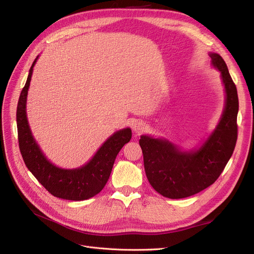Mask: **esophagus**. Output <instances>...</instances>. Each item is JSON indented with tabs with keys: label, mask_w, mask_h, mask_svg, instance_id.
<instances>
[{
	"label": "esophagus",
	"mask_w": 254,
	"mask_h": 254,
	"mask_svg": "<svg viewBox=\"0 0 254 254\" xmlns=\"http://www.w3.org/2000/svg\"><path fill=\"white\" fill-rule=\"evenodd\" d=\"M132 129H133V131L135 133L139 134V133L144 131V130L146 129V126H145L144 123H142V122H135L134 124L132 125Z\"/></svg>",
	"instance_id": "esophagus-1"
}]
</instances>
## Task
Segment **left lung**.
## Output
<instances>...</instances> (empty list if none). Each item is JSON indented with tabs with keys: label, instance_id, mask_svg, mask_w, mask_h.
Instances as JSON below:
<instances>
[{
	"label": "left lung",
	"instance_id": "1",
	"mask_svg": "<svg viewBox=\"0 0 254 254\" xmlns=\"http://www.w3.org/2000/svg\"><path fill=\"white\" fill-rule=\"evenodd\" d=\"M226 90V105L220 122L199 149L182 151L166 140L142 135L140 146L144 167L151 187L171 199L193 196L218 179L231 158L237 140L238 96L235 83L220 55L211 53Z\"/></svg>",
	"mask_w": 254,
	"mask_h": 254
}]
</instances>
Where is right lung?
Returning <instances> with one entry per match:
<instances>
[{
  "label": "right lung",
  "instance_id": "obj_1",
  "mask_svg": "<svg viewBox=\"0 0 254 254\" xmlns=\"http://www.w3.org/2000/svg\"><path fill=\"white\" fill-rule=\"evenodd\" d=\"M19 97L17 107V127L19 147L25 165L50 193L66 200L80 201L95 196L108 181L115 158L123 146L131 139V129L125 128L112 134L89 162L75 170H64L51 163L44 157L29 129L26 118V98L33 67Z\"/></svg>",
  "mask_w": 254,
  "mask_h": 254
}]
</instances>
